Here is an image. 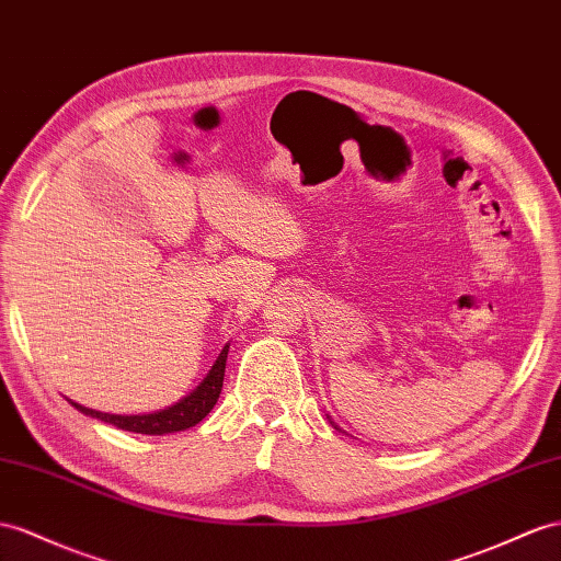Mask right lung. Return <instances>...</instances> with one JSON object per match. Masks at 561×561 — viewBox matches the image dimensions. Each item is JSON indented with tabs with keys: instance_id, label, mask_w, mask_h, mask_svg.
<instances>
[{
	"instance_id": "add662e5",
	"label": "right lung",
	"mask_w": 561,
	"mask_h": 561,
	"mask_svg": "<svg viewBox=\"0 0 561 561\" xmlns=\"http://www.w3.org/2000/svg\"><path fill=\"white\" fill-rule=\"evenodd\" d=\"M227 351L222 348L218 360L210 367L206 379L196 386V391L186 396L180 403H175L168 410L153 412V414H108V412H96L90 408H82L70 400V405H76L82 414H90L94 420H102L106 424L118 426L123 431H135V434H149V436H163V434H175V431H184L194 424H198L206 414L218 403L220 391H222V379H225V363H227Z\"/></svg>"
}]
</instances>
